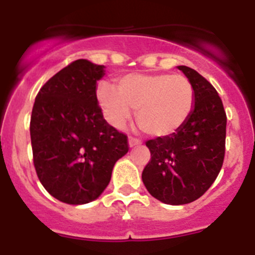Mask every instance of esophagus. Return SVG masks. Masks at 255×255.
I'll return each mask as SVG.
<instances>
[{
  "label": "esophagus",
  "mask_w": 255,
  "mask_h": 255,
  "mask_svg": "<svg viewBox=\"0 0 255 255\" xmlns=\"http://www.w3.org/2000/svg\"><path fill=\"white\" fill-rule=\"evenodd\" d=\"M141 140L138 138H134V136H130L129 138V145L130 147H136V145H140Z\"/></svg>",
  "instance_id": "34e87169"
}]
</instances>
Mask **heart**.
<instances>
[{
  "label": "heart",
  "mask_w": 255,
  "mask_h": 255,
  "mask_svg": "<svg viewBox=\"0 0 255 255\" xmlns=\"http://www.w3.org/2000/svg\"><path fill=\"white\" fill-rule=\"evenodd\" d=\"M98 101L112 125L121 128L136 111L139 128L153 136H166L188 121L195 105L194 87L186 76L171 74H128L116 88L103 83Z\"/></svg>",
  "instance_id": "b5f03b06"
}]
</instances>
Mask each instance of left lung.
<instances>
[{
	"label": "left lung",
	"mask_w": 255,
	"mask_h": 255,
	"mask_svg": "<svg viewBox=\"0 0 255 255\" xmlns=\"http://www.w3.org/2000/svg\"><path fill=\"white\" fill-rule=\"evenodd\" d=\"M179 70L194 87V110L175 132L147 140L150 159L141 173L149 194L171 206L191 203L211 188L226 144L227 117L215 87L190 67Z\"/></svg>",
	"instance_id": "8db88e82"
}]
</instances>
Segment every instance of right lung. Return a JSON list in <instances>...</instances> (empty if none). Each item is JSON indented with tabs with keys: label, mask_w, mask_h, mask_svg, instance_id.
Here are the masks:
<instances>
[{
	"label": "right lung",
	"mask_w": 255,
	"mask_h": 255,
	"mask_svg": "<svg viewBox=\"0 0 255 255\" xmlns=\"http://www.w3.org/2000/svg\"><path fill=\"white\" fill-rule=\"evenodd\" d=\"M102 65L76 60L40 88L30 117L35 172L52 197L67 204L97 199L129 150L128 135L103 119L96 93Z\"/></svg>",
	"instance_id": "1"
}]
</instances>
